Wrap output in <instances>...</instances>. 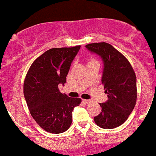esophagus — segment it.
I'll list each match as a JSON object with an SVG mask.
<instances>
[{"label": "esophagus", "mask_w": 156, "mask_h": 156, "mask_svg": "<svg viewBox=\"0 0 156 156\" xmlns=\"http://www.w3.org/2000/svg\"><path fill=\"white\" fill-rule=\"evenodd\" d=\"M83 101L84 103H86V104H89V103L92 102L91 100H87V99H83Z\"/></svg>", "instance_id": "obj_1"}]
</instances>
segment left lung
<instances>
[{
	"label": "left lung",
	"mask_w": 156,
	"mask_h": 156,
	"mask_svg": "<svg viewBox=\"0 0 156 156\" xmlns=\"http://www.w3.org/2000/svg\"><path fill=\"white\" fill-rule=\"evenodd\" d=\"M86 48L102 58L101 83L108 98L100 103L101 112L94 117V120L103 129H113L128 119L136 105V75L126 58L108 43H92Z\"/></svg>",
	"instance_id": "1"
}]
</instances>
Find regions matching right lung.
<instances>
[{
  "instance_id": "obj_1",
  "label": "right lung",
  "mask_w": 156,
  "mask_h": 156,
  "mask_svg": "<svg viewBox=\"0 0 156 156\" xmlns=\"http://www.w3.org/2000/svg\"><path fill=\"white\" fill-rule=\"evenodd\" d=\"M80 45L49 49L30 67L23 92L30 112L37 124L47 132L61 133L72 123V112L81 102L59 91L58 84L66 82L70 66Z\"/></svg>"
}]
</instances>
